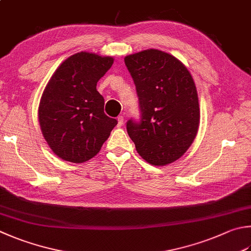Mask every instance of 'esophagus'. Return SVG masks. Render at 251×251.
I'll return each instance as SVG.
<instances>
[{
	"instance_id": "1",
	"label": "esophagus",
	"mask_w": 251,
	"mask_h": 251,
	"mask_svg": "<svg viewBox=\"0 0 251 251\" xmlns=\"http://www.w3.org/2000/svg\"><path fill=\"white\" fill-rule=\"evenodd\" d=\"M124 116H119L118 117V126H121L122 125H124Z\"/></svg>"
}]
</instances>
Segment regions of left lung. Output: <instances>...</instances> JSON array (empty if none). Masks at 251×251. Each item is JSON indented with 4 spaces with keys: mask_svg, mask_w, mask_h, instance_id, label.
<instances>
[{
    "mask_svg": "<svg viewBox=\"0 0 251 251\" xmlns=\"http://www.w3.org/2000/svg\"><path fill=\"white\" fill-rule=\"evenodd\" d=\"M125 63L140 108V119L126 122L127 134L146 162L173 163L190 148L199 127V99L191 74L175 56L156 49L127 55Z\"/></svg>",
    "mask_w": 251,
    "mask_h": 251,
    "instance_id": "1",
    "label": "left lung"
}]
</instances>
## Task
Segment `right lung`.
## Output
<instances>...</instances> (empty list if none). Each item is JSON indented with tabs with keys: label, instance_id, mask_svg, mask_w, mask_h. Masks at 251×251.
I'll return each instance as SVG.
<instances>
[{
	"label": "right lung",
	"instance_id": "add662e5",
	"mask_svg": "<svg viewBox=\"0 0 251 251\" xmlns=\"http://www.w3.org/2000/svg\"><path fill=\"white\" fill-rule=\"evenodd\" d=\"M113 59L89 52L70 56L56 69L39 105V124L50 149L60 158L84 163L94 157L118 124L103 112L97 82Z\"/></svg>",
	"mask_w": 251,
	"mask_h": 251
}]
</instances>
